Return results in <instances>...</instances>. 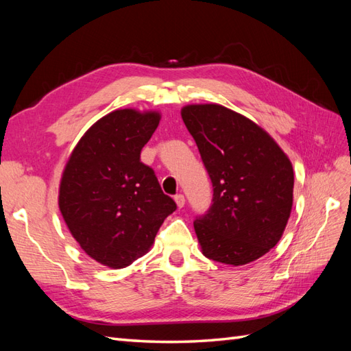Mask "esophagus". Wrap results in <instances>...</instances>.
Returning a JSON list of instances; mask_svg holds the SVG:
<instances>
[{
    "label": "esophagus",
    "instance_id": "esophagus-1",
    "mask_svg": "<svg viewBox=\"0 0 351 351\" xmlns=\"http://www.w3.org/2000/svg\"><path fill=\"white\" fill-rule=\"evenodd\" d=\"M174 200H176V204H177V206L182 209L183 206H184V204H186V199H184V196L183 195H176L174 196Z\"/></svg>",
    "mask_w": 351,
    "mask_h": 351
}]
</instances>
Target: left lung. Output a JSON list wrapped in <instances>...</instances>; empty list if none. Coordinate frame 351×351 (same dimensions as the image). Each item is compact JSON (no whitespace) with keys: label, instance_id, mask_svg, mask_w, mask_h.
Returning a JSON list of instances; mask_svg holds the SVG:
<instances>
[{"label":"left lung","instance_id":"1","mask_svg":"<svg viewBox=\"0 0 351 351\" xmlns=\"http://www.w3.org/2000/svg\"><path fill=\"white\" fill-rule=\"evenodd\" d=\"M214 187V204L195 221L202 253L246 265L282 237L293 206L289 156L261 125L218 104L182 108Z\"/></svg>","mask_w":351,"mask_h":351}]
</instances>
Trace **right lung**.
Wrapping results in <instances>:
<instances>
[{"mask_svg":"<svg viewBox=\"0 0 351 351\" xmlns=\"http://www.w3.org/2000/svg\"><path fill=\"white\" fill-rule=\"evenodd\" d=\"M161 120L158 111L115 110L74 146L61 176L58 206L71 236L93 261L125 268L149 252L176 202L164 195L142 147Z\"/></svg>","mask_w":351,"mask_h":351,"instance_id":"right-lung-1","label":"right lung"}]
</instances>
